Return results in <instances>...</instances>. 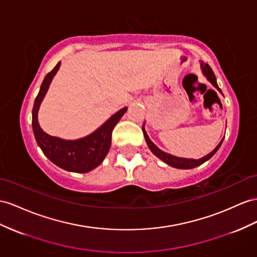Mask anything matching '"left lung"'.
Listing matches in <instances>:
<instances>
[{
	"mask_svg": "<svg viewBox=\"0 0 257 257\" xmlns=\"http://www.w3.org/2000/svg\"><path fill=\"white\" fill-rule=\"evenodd\" d=\"M201 66H202V70H203V72H204V75H205L206 77H207V79L208 80L212 82V84L214 85L215 88H217L218 89L220 92H221V90H220V88L218 87V84H217V80H216V77H215V74H214V71L212 70V68H210V66L208 65V64H201ZM222 93V92H221ZM142 131H143V135H144V138H146V141H147V143H148V146H149V148H150V150L152 151L153 152V154H155L157 157H159V159H161L163 162H165L166 164H168L169 166H173V167H176V168H181V169H190V168H194V167H197V166H200V165H202L203 163H205L206 161H208L210 157H212L217 151H218V149L220 148V146H221V143H222V141H223V139L220 141V143L218 144V146H217L216 148H215V150L213 151V152H210L209 154H207L206 156H204V157H202V159H200V160H191V159H181V157H176V156H173V155H170V154H167V153H165V152H163V151H161L159 148H157L155 144L150 140V138L148 137V135H147V133H146V130H144V128L142 127Z\"/></svg>",
	"mask_w": 257,
	"mask_h": 257,
	"instance_id": "left-lung-1",
	"label": "left lung"
}]
</instances>
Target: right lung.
<instances>
[{
    "label": "right lung",
    "instance_id": "add662e5",
    "mask_svg": "<svg viewBox=\"0 0 257 257\" xmlns=\"http://www.w3.org/2000/svg\"><path fill=\"white\" fill-rule=\"evenodd\" d=\"M60 65L61 63H57L55 67L45 76L41 84L32 108V129L38 146L52 163L68 172L88 173L100 165L108 153L111 143V133L121 116L126 113L127 107L117 111L93 134L82 139L68 141L45 134L39 126L38 110L49 89L52 78L60 68Z\"/></svg>",
    "mask_w": 257,
    "mask_h": 257
}]
</instances>
